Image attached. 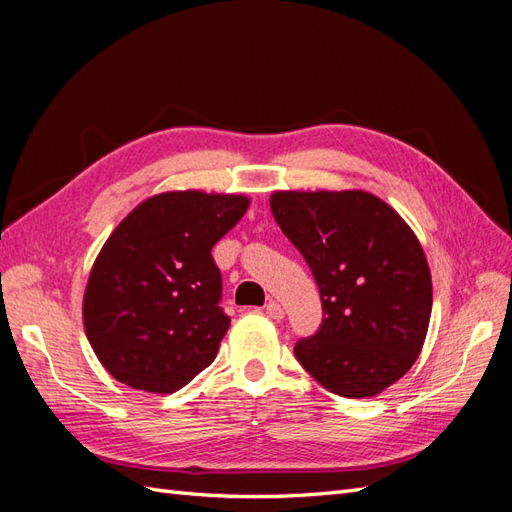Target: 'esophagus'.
Returning a JSON list of instances; mask_svg holds the SVG:
<instances>
[{"label": "esophagus", "instance_id": "34e87169", "mask_svg": "<svg viewBox=\"0 0 512 512\" xmlns=\"http://www.w3.org/2000/svg\"><path fill=\"white\" fill-rule=\"evenodd\" d=\"M265 309H267V314H269V318H273V320H282L284 318V307L277 303V301H269L267 305H265Z\"/></svg>", "mask_w": 512, "mask_h": 512}]
</instances>
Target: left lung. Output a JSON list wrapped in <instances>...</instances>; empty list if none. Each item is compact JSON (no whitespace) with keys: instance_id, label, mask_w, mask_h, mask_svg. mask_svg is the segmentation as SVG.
Segmentation results:
<instances>
[{"instance_id":"8db88e82","label":"left lung","mask_w":512,"mask_h":512,"mask_svg":"<svg viewBox=\"0 0 512 512\" xmlns=\"http://www.w3.org/2000/svg\"><path fill=\"white\" fill-rule=\"evenodd\" d=\"M271 213L312 269L324 309L294 356L335 395L389 389L421 354L431 318V273L412 228L365 190H280Z\"/></svg>"}]
</instances>
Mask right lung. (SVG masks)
Masks as SVG:
<instances>
[{
	"mask_svg": "<svg viewBox=\"0 0 512 512\" xmlns=\"http://www.w3.org/2000/svg\"><path fill=\"white\" fill-rule=\"evenodd\" d=\"M247 207L243 194L162 192L111 232L89 273L83 324L115 380L168 395L213 363L230 318L211 247Z\"/></svg>",
	"mask_w": 512,
	"mask_h": 512,
	"instance_id": "1",
	"label": "right lung"
}]
</instances>
